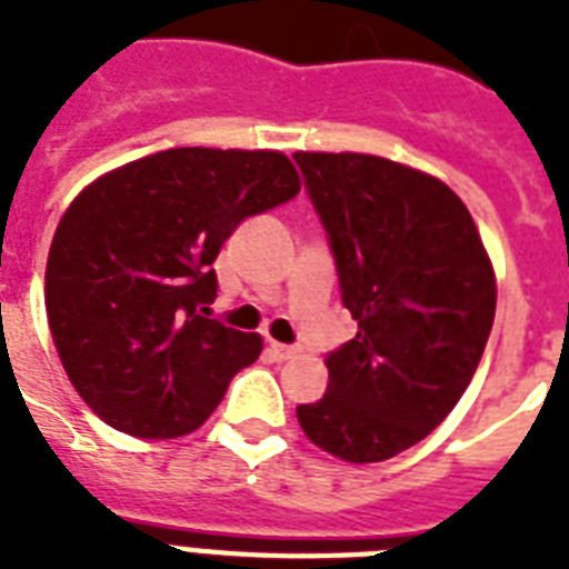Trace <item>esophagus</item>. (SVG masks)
Masks as SVG:
<instances>
[{
	"label": "esophagus",
	"mask_w": 569,
	"mask_h": 569,
	"mask_svg": "<svg viewBox=\"0 0 569 569\" xmlns=\"http://www.w3.org/2000/svg\"><path fill=\"white\" fill-rule=\"evenodd\" d=\"M268 351L274 360H289V357L298 355V348L295 346H283V342H268Z\"/></svg>",
	"instance_id": "1"
}]
</instances>
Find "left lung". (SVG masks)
Instances as JSON below:
<instances>
[{"label":"left lung","mask_w":569,"mask_h":569,"mask_svg":"<svg viewBox=\"0 0 569 569\" xmlns=\"http://www.w3.org/2000/svg\"><path fill=\"white\" fill-rule=\"evenodd\" d=\"M295 162L357 321L298 422L319 449L378 463L425 440L467 392L493 328V268L467 206L428 173L363 153Z\"/></svg>","instance_id":"left-lung-1"}]
</instances>
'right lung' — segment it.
Wrapping results in <instances>:
<instances>
[{
	"mask_svg": "<svg viewBox=\"0 0 569 569\" xmlns=\"http://www.w3.org/2000/svg\"><path fill=\"white\" fill-rule=\"evenodd\" d=\"M301 191L283 153L177 147L106 173L58 223L47 316L76 392L144 440L197 431L262 339L209 319L212 262L244 218Z\"/></svg>",
	"mask_w": 569,
	"mask_h": 569,
	"instance_id": "obj_1",
	"label": "right lung"
}]
</instances>
